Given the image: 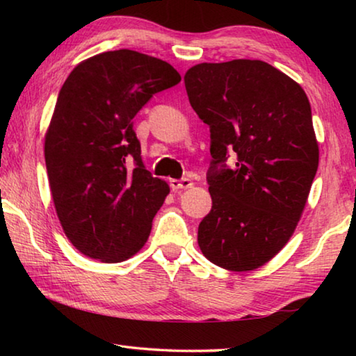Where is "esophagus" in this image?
I'll return each instance as SVG.
<instances>
[{"label": "esophagus", "mask_w": 356, "mask_h": 356, "mask_svg": "<svg viewBox=\"0 0 356 356\" xmlns=\"http://www.w3.org/2000/svg\"><path fill=\"white\" fill-rule=\"evenodd\" d=\"M170 185H171L172 190H188L193 186V182L190 179H180V180L172 179Z\"/></svg>", "instance_id": "1"}]
</instances>
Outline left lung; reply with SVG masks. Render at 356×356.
Returning a JSON list of instances; mask_svg holds the SVG:
<instances>
[{
	"instance_id": "1",
	"label": "left lung",
	"mask_w": 356,
	"mask_h": 356,
	"mask_svg": "<svg viewBox=\"0 0 356 356\" xmlns=\"http://www.w3.org/2000/svg\"><path fill=\"white\" fill-rule=\"evenodd\" d=\"M184 80L212 141V210L197 243L229 272L256 270L292 237L317 172L309 100L297 81L259 59L196 64ZM227 152L236 156L232 170L222 165Z\"/></svg>"
}]
</instances>
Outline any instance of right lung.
<instances>
[{"label":"right lung","instance_id":"1","mask_svg":"<svg viewBox=\"0 0 356 356\" xmlns=\"http://www.w3.org/2000/svg\"><path fill=\"white\" fill-rule=\"evenodd\" d=\"M179 81L171 64L134 50L84 59L64 81L44 154L59 222L81 254L116 264L146 245L170 185L144 170L131 120Z\"/></svg>","mask_w":356,"mask_h":356}]
</instances>
